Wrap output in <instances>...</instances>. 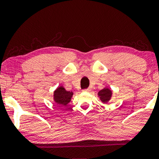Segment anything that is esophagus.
<instances>
[{
  "mask_svg": "<svg viewBox=\"0 0 159 159\" xmlns=\"http://www.w3.org/2000/svg\"><path fill=\"white\" fill-rule=\"evenodd\" d=\"M91 90L90 88H86V89H84L83 91H84V92H90V91Z\"/></svg>",
  "mask_w": 159,
  "mask_h": 159,
  "instance_id": "1",
  "label": "esophagus"
}]
</instances>
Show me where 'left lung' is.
<instances>
[{
	"instance_id": "left-lung-1",
	"label": "left lung",
	"mask_w": 159,
	"mask_h": 159,
	"mask_svg": "<svg viewBox=\"0 0 159 159\" xmlns=\"http://www.w3.org/2000/svg\"><path fill=\"white\" fill-rule=\"evenodd\" d=\"M112 93L111 90H110L108 88H104L101 91H99L98 93V96L100 97V99L101 100L102 102H103L104 103H107V102L111 99V97Z\"/></svg>"
}]
</instances>
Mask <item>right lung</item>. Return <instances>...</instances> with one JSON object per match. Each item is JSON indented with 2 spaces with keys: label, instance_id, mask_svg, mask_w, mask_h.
I'll use <instances>...</instances> for the list:
<instances>
[{
  "label": "right lung",
  "instance_id": "add662e5",
  "mask_svg": "<svg viewBox=\"0 0 159 159\" xmlns=\"http://www.w3.org/2000/svg\"><path fill=\"white\" fill-rule=\"evenodd\" d=\"M73 93L66 91L63 87H59L54 92V101L60 106H66L71 101Z\"/></svg>",
  "mask_w": 159,
  "mask_h": 159
}]
</instances>
